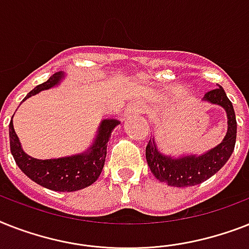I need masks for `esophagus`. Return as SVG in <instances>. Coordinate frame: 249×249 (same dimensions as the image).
I'll return each mask as SVG.
<instances>
[{
	"label": "esophagus",
	"instance_id": "1",
	"mask_svg": "<svg viewBox=\"0 0 249 249\" xmlns=\"http://www.w3.org/2000/svg\"><path fill=\"white\" fill-rule=\"evenodd\" d=\"M144 108L145 106L143 102H139V101H137V102H131V104H129V106L126 107V110H125L124 112V116L129 118V116H133V115L142 114L143 111H144Z\"/></svg>",
	"mask_w": 249,
	"mask_h": 249
}]
</instances>
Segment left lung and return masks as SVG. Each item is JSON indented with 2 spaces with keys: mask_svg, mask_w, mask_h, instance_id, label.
<instances>
[{
  "mask_svg": "<svg viewBox=\"0 0 249 249\" xmlns=\"http://www.w3.org/2000/svg\"><path fill=\"white\" fill-rule=\"evenodd\" d=\"M203 102L223 107L228 118V130L223 142L201 155H165L159 149L155 138L145 147V160L152 174L161 183L170 187L185 188L197 185L215 175L228 162L234 151L236 139V119L233 104L221 86L210 90L202 98Z\"/></svg>",
  "mask_w": 249,
  "mask_h": 249,
  "instance_id": "8db88e82",
  "label": "left lung"
}]
</instances>
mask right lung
Segmentation results:
<instances>
[{"label": "right lung", "mask_w": 249, "mask_h": 249, "mask_svg": "<svg viewBox=\"0 0 249 249\" xmlns=\"http://www.w3.org/2000/svg\"><path fill=\"white\" fill-rule=\"evenodd\" d=\"M64 78V72H56L47 82L42 83L33 90H30L23 102L42 90L51 89L53 87L60 86ZM119 124L120 121L116 119H104L97 129L92 144L82 153L58 159L39 160L24 152L11 120L9 125L10 149L15 159L16 165L34 183L54 192L80 191L83 188L92 185L101 175L106 160L107 142L111 138L112 130Z\"/></svg>", "instance_id": "1"}]
</instances>
